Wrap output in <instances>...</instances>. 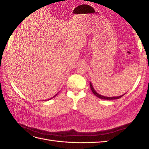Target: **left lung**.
I'll use <instances>...</instances> for the list:
<instances>
[{
	"label": "left lung",
	"instance_id": "1",
	"mask_svg": "<svg viewBox=\"0 0 149 149\" xmlns=\"http://www.w3.org/2000/svg\"><path fill=\"white\" fill-rule=\"evenodd\" d=\"M90 84V87H91V89L92 92L94 93V95H95L96 96H97V97L100 98V99H102V100H117V99H119L121 97H123L124 94H123V95H121V96H116V97H106V96H102V95H100V94H98L95 90H94V89L93 88V85L91 84V83L90 82L89 83Z\"/></svg>",
	"mask_w": 149,
	"mask_h": 149
}]
</instances>
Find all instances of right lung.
<instances>
[{
    "mask_svg": "<svg viewBox=\"0 0 149 149\" xmlns=\"http://www.w3.org/2000/svg\"><path fill=\"white\" fill-rule=\"evenodd\" d=\"M56 95H57V94H56V95H55V96H53V97H55V96H56ZM51 99H52V98H50V99H49V100H51Z\"/></svg>",
    "mask_w": 149,
    "mask_h": 149,
    "instance_id": "add662e5",
    "label": "right lung"
}]
</instances>
